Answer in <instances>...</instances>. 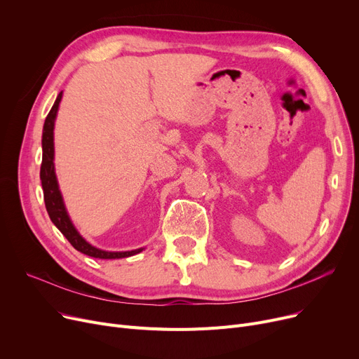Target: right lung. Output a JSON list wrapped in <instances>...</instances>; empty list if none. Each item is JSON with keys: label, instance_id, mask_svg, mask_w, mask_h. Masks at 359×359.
<instances>
[{"label": "right lung", "instance_id": "right-lung-1", "mask_svg": "<svg viewBox=\"0 0 359 359\" xmlns=\"http://www.w3.org/2000/svg\"><path fill=\"white\" fill-rule=\"evenodd\" d=\"M62 99V91L58 94L56 97L50 111L48 113V116L45 119L43 125V134H42V165H41V180H42V189H43V199L46 205V211L49 214L50 221L56 225L65 238L72 244V248L75 250H79L87 256L91 257H97V259H122V257H129L134 256L144 249H137V250H130V252H106L100 250L97 248L91 246L88 241H86L80 233L75 230L74 224L71 222L68 212L65 210V205L62 201V195L60 192V186L58 180H56L55 175V165H53V126H55V119H56V113H58L60 102Z\"/></svg>", "mask_w": 359, "mask_h": 359}]
</instances>
